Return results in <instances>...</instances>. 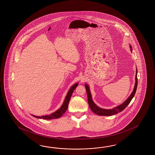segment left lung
<instances>
[{"mask_svg":"<svg viewBox=\"0 0 155 155\" xmlns=\"http://www.w3.org/2000/svg\"><path fill=\"white\" fill-rule=\"evenodd\" d=\"M130 49L132 51L131 46H130ZM136 82H135V87L133 91L132 92L131 95L130 96L128 99L126 100L125 102L122 104L121 105L117 106L116 107H115L114 109H110V110H106V109H101L100 107H99L97 106L93 102L92 100V97H91V94L90 91L89 90V86L87 84H85L86 90V92H87V100H88V103H89V107L91 110V111L94 112L95 114L97 115L100 116H111L114 115L115 114H116L119 112H121L126 107L129 105V103L131 102L132 99L135 96V93L136 91V89L137 87V70L136 69Z\"/></svg>","mask_w":155,"mask_h":155,"instance_id":"obj_1","label":"left lung"}]
</instances>
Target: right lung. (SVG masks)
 <instances>
[{"label": "right lung", "instance_id": "add662e5", "mask_svg": "<svg viewBox=\"0 0 155 155\" xmlns=\"http://www.w3.org/2000/svg\"><path fill=\"white\" fill-rule=\"evenodd\" d=\"M78 85V84L77 83L71 86V87L69 91H68V93L66 95L65 99L64 100V102L63 103V105L61 106V107L59 110H58L50 114L49 115L41 116L33 115V116H34L36 118H38V119H46V120H51V119H58V118L60 117L65 112H66V110L68 107L70 99L71 98V96L73 94L74 90L75 89Z\"/></svg>", "mask_w": 155, "mask_h": 155}]
</instances>
